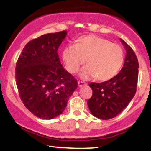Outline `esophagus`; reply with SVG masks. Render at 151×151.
Segmentation results:
<instances>
[{
  "label": "esophagus",
  "instance_id": "obj_1",
  "mask_svg": "<svg viewBox=\"0 0 151 151\" xmlns=\"http://www.w3.org/2000/svg\"><path fill=\"white\" fill-rule=\"evenodd\" d=\"M78 83L79 87H83V86H84V85H86V83H84V82H83V81H79L78 82Z\"/></svg>",
  "mask_w": 151,
  "mask_h": 151
}]
</instances>
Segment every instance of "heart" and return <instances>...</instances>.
<instances>
[{
    "instance_id": "obj_1",
    "label": "heart",
    "mask_w": 151,
    "mask_h": 151,
    "mask_svg": "<svg viewBox=\"0 0 151 151\" xmlns=\"http://www.w3.org/2000/svg\"><path fill=\"white\" fill-rule=\"evenodd\" d=\"M62 56L67 70L73 73L87 59L88 64L82 68L80 76L85 80L96 77L100 81H108L116 76L124 58L118 45L95 35L80 37L77 43L64 47Z\"/></svg>"
}]
</instances>
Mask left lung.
<instances>
[{"mask_svg":"<svg viewBox=\"0 0 151 151\" xmlns=\"http://www.w3.org/2000/svg\"><path fill=\"white\" fill-rule=\"evenodd\" d=\"M126 54L123 67L118 74L103 83H91L92 96L87 101L92 114L101 120L113 118L122 112L137 92L139 62L134 52L123 40Z\"/></svg>","mask_w":151,"mask_h":151,"instance_id":"8db88e82","label":"left lung"}]
</instances>
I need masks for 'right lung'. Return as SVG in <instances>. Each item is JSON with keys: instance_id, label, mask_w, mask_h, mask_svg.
Returning <instances> with one entry per match:
<instances>
[{"instance_id": "1", "label": "right lung", "mask_w": 151, "mask_h": 151, "mask_svg": "<svg viewBox=\"0 0 151 151\" xmlns=\"http://www.w3.org/2000/svg\"><path fill=\"white\" fill-rule=\"evenodd\" d=\"M66 31L29 41L17 61L15 79L20 99L38 118L51 120L62 113L78 82L61 64L57 50Z\"/></svg>"}]
</instances>
